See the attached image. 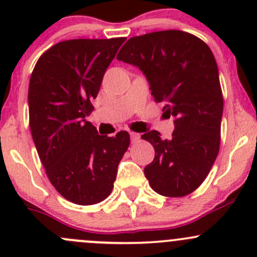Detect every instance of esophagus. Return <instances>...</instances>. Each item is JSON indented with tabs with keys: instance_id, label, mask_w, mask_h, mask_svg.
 Here are the masks:
<instances>
[{
	"instance_id": "obj_1",
	"label": "esophagus",
	"mask_w": 257,
	"mask_h": 257,
	"mask_svg": "<svg viewBox=\"0 0 257 257\" xmlns=\"http://www.w3.org/2000/svg\"><path fill=\"white\" fill-rule=\"evenodd\" d=\"M131 139H132V143H136V142H138L139 139H141V136H139L138 133H134V132H131Z\"/></svg>"
}]
</instances>
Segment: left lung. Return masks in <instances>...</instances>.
Masks as SVG:
<instances>
[{
  "mask_svg": "<svg viewBox=\"0 0 257 257\" xmlns=\"http://www.w3.org/2000/svg\"><path fill=\"white\" fill-rule=\"evenodd\" d=\"M138 67L152 95L174 116L172 139L150 131L142 136L155 157L144 168L150 186L170 198L188 195L208 177L220 147L224 100L211 49L190 33L158 31L132 37L116 56Z\"/></svg>",
  "mask_w": 257,
  "mask_h": 257,
  "instance_id": "obj_1",
  "label": "left lung"
}]
</instances>
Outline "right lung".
Returning <instances> with one entry per match:
<instances>
[{
    "label": "right lung",
    "mask_w": 257,
    "mask_h": 257,
    "mask_svg": "<svg viewBox=\"0 0 257 257\" xmlns=\"http://www.w3.org/2000/svg\"><path fill=\"white\" fill-rule=\"evenodd\" d=\"M125 41L68 40L36 63L28 88L30 128L46 174L56 190L78 205L104 200L113 190L128 132L99 136L87 116L103 76Z\"/></svg>",
    "instance_id": "right-lung-1"
}]
</instances>
